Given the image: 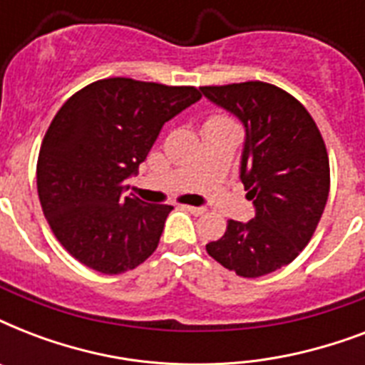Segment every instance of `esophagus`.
Here are the masks:
<instances>
[{"label": "esophagus", "instance_id": "obj_1", "mask_svg": "<svg viewBox=\"0 0 365 365\" xmlns=\"http://www.w3.org/2000/svg\"><path fill=\"white\" fill-rule=\"evenodd\" d=\"M183 208H185V210H187V212H191V214H195V216H200V214H205V212H206V208H202V206H189V205H185V206H183Z\"/></svg>", "mask_w": 365, "mask_h": 365}]
</instances>
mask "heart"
Segmentation results:
<instances>
[{
	"label": "heart",
	"instance_id": "1",
	"mask_svg": "<svg viewBox=\"0 0 365 365\" xmlns=\"http://www.w3.org/2000/svg\"><path fill=\"white\" fill-rule=\"evenodd\" d=\"M220 119H227V117H225V115H212L208 121H220Z\"/></svg>",
	"mask_w": 365,
	"mask_h": 365
}]
</instances>
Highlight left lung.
Here are the masks:
<instances>
[{
  "mask_svg": "<svg viewBox=\"0 0 365 365\" xmlns=\"http://www.w3.org/2000/svg\"><path fill=\"white\" fill-rule=\"evenodd\" d=\"M200 91L246 126L240 180L255 206L254 220H229L206 252L239 277H263L292 263L317 231L329 193L328 149L305 106L277 85L246 81Z\"/></svg>",
  "mask_w": 365,
  "mask_h": 365,
  "instance_id": "left-lung-1",
  "label": "left lung"
}]
</instances>
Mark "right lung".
<instances>
[{"label":"right lung","instance_id":"1","mask_svg":"<svg viewBox=\"0 0 365 365\" xmlns=\"http://www.w3.org/2000/svg\"><path fill=\"white\" fill-rule=\"evenodd\" d=\"M197 87L108 77L66 100L37 157V195L54 237L104 274L136 269L159 246L172 206L126 197L125 182L160 128L200 100Z\"/></svg>","mask_w":365,"mask_h":365}]
</instances>
